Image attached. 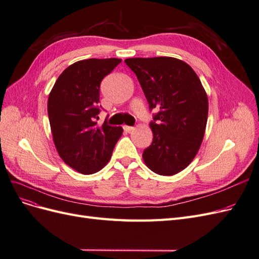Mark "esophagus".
Segmentation results:
<instances>
[{
  "instance_id": "esophagus-1",
  "label": "esophagus",
  "mask_w": 259,
  "mask_h": 259,
  "mask_svg": "<svg viewBox=\"0 0 259 259\" xmlns=\"http://www.w3.org/2000/svg\"><path fill=\"white\" fill-rule=\"evenodd\" d=\"M123 128H124L125 132H127V133H131L132 131H134V127H133V126H127V125H124Z\"/></svg>"
}]
</instances>
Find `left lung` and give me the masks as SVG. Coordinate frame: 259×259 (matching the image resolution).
<instances>
[{
	"mask_svg": "<svg viewBox=\"0 0 259 259\" xmlns=\"http://www.w3.org/2000/svg\"><path fill=\"white\" fill-rule=\"evenodd\" d=\"M125 64L136 74L150 110H158L150 123L152 144L143 159L154 173L175 175L191 163L204 137L205 90L193 69L177 58H128Z\"/></svg>",
	"mask_w": 259,
	"mask_h": 259,
	"instance_id": "8db88e82",
	"label": "left lung"
}]
</instances>
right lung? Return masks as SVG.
Listing matches in <instances>:
<instances>
[{
	"mask_svg": "<svg viewBox=\"0 0 259 259\" xmlns=\"http://www.w3.org/2000/svg\"><path fill=\"white\" fill-rule=\"evenodd\" d=\"M122 60L91 58L76 61L55 82L48 101L53 140L64 162L84 175L97 173L110 160L121 126H98L99 88Z\"/></svg>",
	"mask_w": 259,
	"mask_h": 259,
	"instance_id": "add662e5",
	"label": "right lung"
}]
</instances>
